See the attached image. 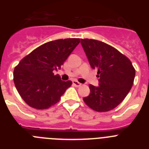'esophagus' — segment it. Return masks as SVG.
I'll return each mask as SVG.
<instances>
[{"label":"esophagus","mask_w":149,"mask_h":149,"mask_svg":"<svg viewBox=\"0 0 149 149\" xmlns=\"http://www.w3.org/2000/svg\"><path fill=\"white\" fill-rule=\"evenodd\" d=\"M72 84H73L74 86H76V87H79V86H81V83H79L78 81H72Z\"/></svg>","instance_id":"obj_1"}]
</instances>
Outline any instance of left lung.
<instances>
[{"label": "left lung", "instance_id": "left-lung-1", "mask_svg": "<svg viewBox=\"0 0 149 149\" xmlns=\"http://www.w3.org/2000/svg\"><path fill=\"white\" fill-rule=\"evenodd\" d=\"M89 65L98 69V86L89 84L84 102L93 110L107 112L116 107L131 90L135 69L131 60L118 50L95 39H81Z\"/></svg>", "mask_w": 149, "mask_h": 149}]
</instances>
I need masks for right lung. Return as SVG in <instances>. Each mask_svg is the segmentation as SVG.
<instances>
[{
	"label": "right lung",
	"instance_id": "1",
	"mask_svg": "<svg viewBox=\"0 0 149 149\" xmlns=\"http://www.w3.org/2000/svg\"><path fill=\"white\" fill-rule=\"evenodd\" d=\"M80 39H56L42 45L24 57L14 69L13 80L18 93L29 106L49 108L72 86L54 71L60 69Z\"/></svg>",
	"mask_w": 149,
	"mask_h": 149
}]
</instances>
